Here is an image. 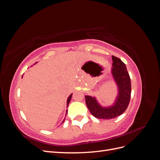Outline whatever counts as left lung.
Listing matches in <instances>:
<instances>
[{"mask_svg":"<svg viewBox=\"0 0 160 160\" xmlns=\"http://www.w3.org/2000/svg\"><path fill=\"white\" fill-rule=\"evenodd\" d=\"M111 75L118 88V95L114 103L109 106L101 105L95 97L85 95L87 106L95 118L98 119H110L117 118L126 110L131 98V79L126 66L119 58L112 56Z\"/></svg>","mask_w":160,"mask_h":160,"instance_id":"8db88e82","label":"left lung"}]
</instances>
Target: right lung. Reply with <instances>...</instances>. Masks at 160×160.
Wrapping results in <instances>:
<instances>
[{
	"label": "right lung",
	"instance_id": "add662e5",
	"mask_svg": "<svg viewBox=\"0 0 160 160\" xmlns=\"http://www.w3.org/2000/svg\"><path fill=\"white\" fill-rule=\"evenodd\" d=\"M36 63H37V62H36ZM36 63H35V64H36ZM71 97H72V93L69 96L68 99H67V108L68 107V105H69V102H70V101H71ZM67 111H66V115H67ZM65 119H63V121H62V123L65 122Z\"/></svg>",
	"mask_w": 160,
	"mask_h": 160
}]
</instances>
